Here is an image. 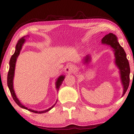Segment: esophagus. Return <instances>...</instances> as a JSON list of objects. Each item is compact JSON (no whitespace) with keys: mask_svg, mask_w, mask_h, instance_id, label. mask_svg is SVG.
<instances>
[{"mask_svg":"<svg viewBox=\"0 0 134 134\" xmlns=\"http://www.w3.org/2000/svg\"><path fill=\"white\" fill-rule=\"evenodd\" d=\"M75 68L74 66L72 64H69L66 66L65 72L67 74H71L75 71Z\"/></svg>","mask_w":134,"mask_h":134,"instance_id":"34e87169","label":"esophagus"}]
</instances>
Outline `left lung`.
<instances>
[{
  "instance_id": "1",
  "label": "left lung",
  "mask_w": 134,
  "mask_h": 134,
  "mask_svg": "<svg viewBox=\"0 0 134 134\" xmlns=\"http://www.w3.org/2000/svg\"><path fill=\"white\" fill-rule=\"evenodd\" d=\"M101 43L103 44L111 47L113 50L115 56V64L119 69L121 83L123 86V93L122 95V97L127 91L130 84V68L129 62L126 58V53L119 43L116 35L112 33L105 35L102 39ZM91 61V56L87 55L83 58V63L84 65H87Z\"/></svg>"
}]
</instances>
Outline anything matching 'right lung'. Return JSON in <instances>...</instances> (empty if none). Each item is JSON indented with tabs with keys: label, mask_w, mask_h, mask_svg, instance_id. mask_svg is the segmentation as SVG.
<instances>
[{
	"label": "right lung",
	"mask_w": 134,
	"mask_h": 134,
	"mask_svg": "<svg viewBox=\"0 0 134 134\" xmlns=\"http://www.w3.org/2000/svg\"><path fill=\"white\" fill-rule=\"evenodd\" d=\"M29 36V35L23 36L18 41V43H17V44H16V47H15V53H14L13 55L11 56L10 61H9V70L8 74V79H7L8 81H7V82H8V88L9 89V91H10L12 96L13 99L14 100H15V102L16 103V104L19 105V106L20 108H22L28 110L29 111L34 112V113L43 114V113H45V112H48L49 111H50L51 109H52L53 107L55 106V104H56V102H57L58 100H56V103L55 104H53L51 108H48V109L44 110V111H36V110L30 109V108H29L26 107L25 105L22 104V103L20 102L19 99L18 98L17 96H16V93H15V90H14V88H13V79H14V76H15V71L16 60H17L18 57L19 56V55L20 51L22 48L23 44L25 43V42L26 41V38H27V37ZM65 78V75H60L59 77V78H58L57 80L56 81L55 86H56V90H57L58 92L59 89L60 85H62V82L63 80H64Z\"/></svg>",
	"instance_id": "obj_1"
}]
</instances>
